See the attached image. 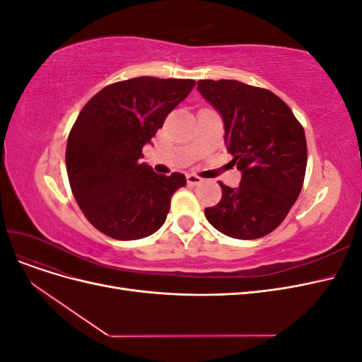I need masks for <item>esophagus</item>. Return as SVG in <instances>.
Wrapping results in <instances>:
<instances>
[{
	"instance_id": "esophagus-1",
	"label": "esophagus",
	"mask_w": 362,
	"mask_h": 362,
	"mask_svg": "<svg viewBox=\"0 0 362 362\" xmlns=\"http://www.w3.org/2000/svg\"><path fill=\"white\" fill-rule=\"evenodd\" d=\"M204 180L201 178V177H198V175H194V173H189L187 175V182L190 184V185H196V184H201Z\"/></svg>"
}]
</instances>
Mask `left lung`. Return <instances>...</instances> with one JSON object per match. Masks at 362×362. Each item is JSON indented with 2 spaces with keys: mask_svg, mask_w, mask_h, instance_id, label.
<instances>
[{
  "mask_svg": "<svg viewBox=\"0 0 362 362\" xmlns=\"http://www.w3.org/2000/svg\"><path fill=\"white\" fill-rule=\"evenodd\" d=\"M198 90L221 113L225 144L242 172L237 189L221 184L222 199L205 208L217 231L254 240L276 229L302 190L306 139L279 96L235 80H199Z\"/></svg>",
  "mask_w": 362,
  "mask_h": 362,
  "instance_id": "obj_1",
  "label": "left lung"
}]
</instances>
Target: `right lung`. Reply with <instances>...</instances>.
<instances>
[{
	"mask_svg": "<svg viewBox=\"0 0 362 362\" xmlns=\"http://www.w3.org/2000/svg\"><path fill=\"white\" fill-rule=\"evenodd\" d=\"M194 84L137 76L104 87L83 107L68 137L66 170L76 204L98 231L139 240L163 226L172 194L187 181L140 163L141 148Z\"/></svg>",
	"mask_w": 362,
	"mask_h": 362,
	"instance_id": "obj_1",
	"label": "right lung"
}]
</instances>
